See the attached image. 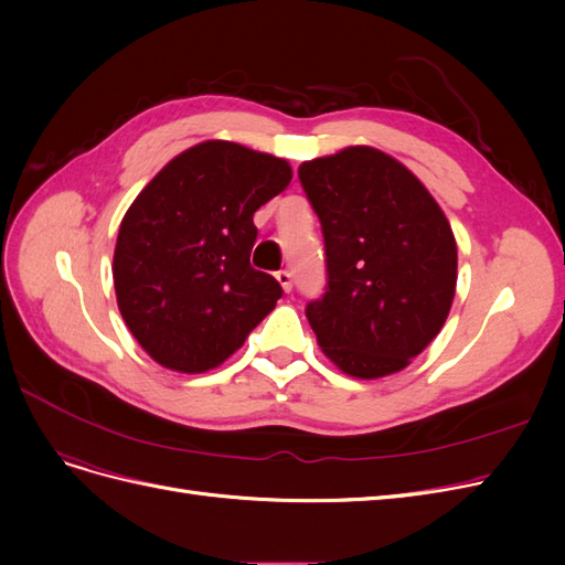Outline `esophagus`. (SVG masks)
<instances>
[{"mask_svg":"<svg viewBox=\"0 0 565 565\" xmlns=\"http://www.w3.org/2000/svg\"><path fill=\"white\" fill-rule=\"evenodd\" d=\"M276 280L280 282V287L285 289V292H292V273H289V270H278L276 273Z\"/></svg>","mask_w":565,"mask_h":565,"instance_id":"obj_1","label":"esophagus"}]
</instances>
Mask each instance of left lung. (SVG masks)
I'll use <instances>...</instances> for the list:
<instances>
[{"instance_id":"left-lung-1","label":"left lung","mask_w":565,"mask_h":565,"mask_svg":"<svg viewBox=\"0 0 565 565\" xmlns=\"http://www.w3.org/2000/svg\"><path fill=\"white\" fill-rule=\"evenodd\" d=\"M320 218L328 292L306 306L322 353L355 380L401 372L440 332L457 243L424 183L372 146L301 162Z\"/></svg>"}]
</instances>
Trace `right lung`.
Masks as SVG:
<instances>
[{
	"mask_svg": "<svg viewBox=\"0 0 565 565\" xmlns=\"http://www.w3.org/2000/svg\"><path fill=\"white\" fill-rule=\"evenodd\" d=\"M292 181L287 160L202 141L169 160L119 224L113 280L119 313L167 370L200 374L245 344L282 297L249 264L254 212Z\"/></svg>",
	"mask_w": 565,
	"mask_h": 565,
	"instance_id": "obj_1",
	"label": "right lung"
}]
</instances>
